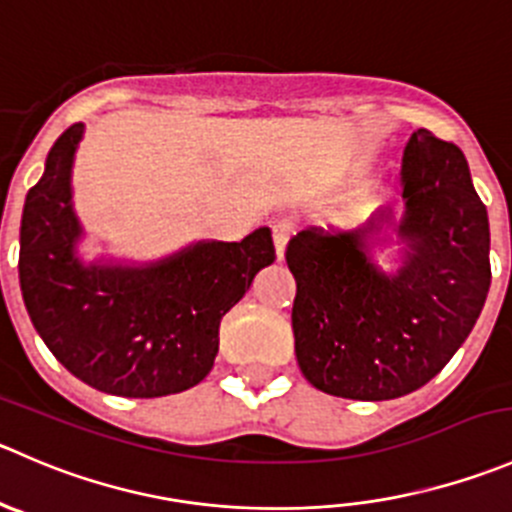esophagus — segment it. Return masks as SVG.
Wrapping results in <instances>:
<instances>
[{
    "instance_id": "esophagus-1",
    "label": "esophagus",
    "mask_w": 512,
    "mask_h": 512,
    "mask_svg": "<svg viewBox=\"0 0 512 512\" xmlns=\"http://www.w3.org/2000/svg\"><path fill=\"white\" fill-rule=\"evenodd\" d=\"M292 235V222L280 220L275 227H272V240H275V250H277V260H285V247L287 240Z\"/></svg>"
}]
</instances>
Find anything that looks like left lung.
Here are the masks:
<instances>
[{
  "instance_id": "8db88e82",
  "label": "left lung",
  "mask_w": 512,
  "mask_h": 512,
  "mask_svg": "<svg viewBox=\"0 0 512 512\" xmlns=\"http://www.w3.org/2000/svg\"><path fill=\"white\" fill-rule=\"evenodd\" d=\"M403 185L400 222L380 210L352 232L310 227L287 245L297 365L312 388L335 398L393 400L423 388L458 352L488 297V210L463 152L413 132ZM393 234L404 257L385 273L371 252Z\"/></svg>"
}]
</instances>
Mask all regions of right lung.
<instances>
[{"label":"right lung","mask_w":512,"mask_h":512,"mask_svg":"<svg viewBox=\"0 0 512 512\" xmlns=\"http://www.w3.org/2000/svg\"><path fill=\"white\" fill-rule=\"evenodd\" d=\"M72 124L27 192L19 230V285L34 330L92 388L162 398L195 388L215 365L220 322L275 262L270 227L242 242H195L150 265H84L72 205Z\"/></svg>","instance_id":"right-lung-1"}]
</instances>
